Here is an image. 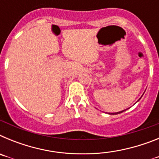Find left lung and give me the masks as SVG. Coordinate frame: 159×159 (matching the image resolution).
Instances as JSON below:
<instances>
[{
  "instance_id": "obj_1",
  "label": "left lung",
  "mask_w": 159,
  "mask_h": 159,
  "mask_svg": "<svg viewBox=\"0 0 159 159\" xmlns=\"http://www.w3.org/2000/svg\"><path fill=\"white\" fill-rule=\"evenodd\" d=\"M143 94H144V93H143ZM143 95H142V96H143ZM142 96H141V98H142ZM141 98H140V99H141ZM140 99H139V100H138V101H139L140 100ZM138 101H137V102H138ZM126 110H127V109H126ZM126 110H123V111H119V112H116V113H109V114H110V115H117V114H119V113H122V112H123V111H126Z\"/></svg>"
}]
</instances>
